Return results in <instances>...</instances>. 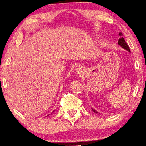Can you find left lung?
Wrapping results in <instances>:
<instances>
[{
    "mask_svg": "<svg viewBox=\"0 0 146 146\" xmlns=\"http://www.w3.org/2000/svg\"><path fill=\"white\" fill-rule=\"evenodd\" d=\"M119 35H120V36H122V35H122V33L120 32V33H119ZM118 43V45H120L121 47H123L124 49H125V50H128V51H129V52H130V49H129V45H127V43H126V42H125V40L124 39V38H123V37H120V39L118 40V43ZM92 110H93V111L95 112V113H98L97 111H96L95 110H93V109H92Z\"/></svg>",
    "mask_w": 146,
    "mask_h": 146,
    "instance_id": "obj_1",
    "label": "left lung"
}]
</instances>
